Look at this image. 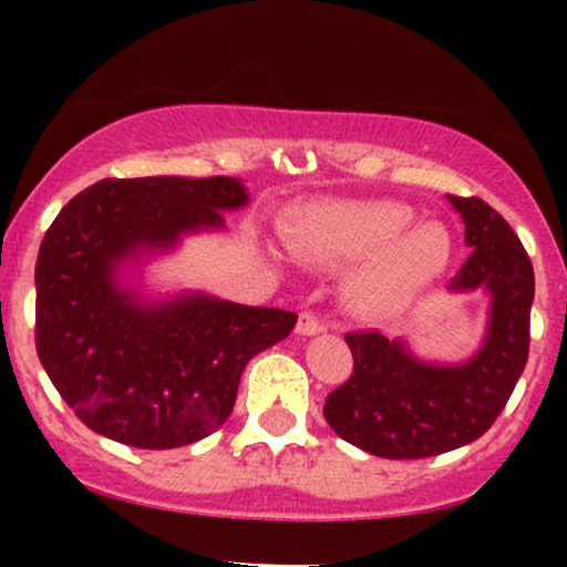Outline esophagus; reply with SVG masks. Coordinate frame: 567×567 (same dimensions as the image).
<instances>
[{
	"instance_id": "1",
	"label": "esophagus",
	"mask_w": 567,
	"mask_h": 567,
	"mask_svg": "<svg viewBox=\"0 0 567 567\" xmlns=\"http://www.w3.org/2000/svg\"><path fill=\"white\" fill-rule=\"evenodd\" d=\"M296 330H298V333H301V336H317V333H322L324 324L320 322V317H317L315 309H303L301 315H298Z\"/></svg>"
}]
</instances>
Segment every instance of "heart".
I'll return each mask as SVG.
<instances>
[{
	"instance_id": "1",
	"label": "heart",
	"mask_w": 567,
	"mask_h": 567,
	"mask_svg": "<svg viewBox=\"0 0 567 567\" xmlns=\"http://www.w3.org/2000/svg\"><path fill=\"white\" fill-rule=\"evenodd\" d=\"M288 243L309 261L362 264L351 296L365 311H394L419 296L451 264V237L440 224H413V210L386 199H341L306 207Z\"/></svg>"
}]
</instances>
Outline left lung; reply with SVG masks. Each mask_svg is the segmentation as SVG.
Returning a JSON list of instances; mask_svg holds the SVG:
<instances>
[{"mask_svg":"<svg viewBox=\"0 0 567 567\" xmlns=\"http://www.w3.org/2000/svg\"><path fill=\"white\" fill-rule=\"evenodd\" d=\"M472 256L451 290H491L483 349L464 365H424L379 330L347 333L354 370L324 400L333 432L381 458H429L483 437L523 375L530 349L533 264L514 229L480 197H447Z\"/></svg>","mask_w":567,"mask_h":567,"instance_id":"1","label":"left lung"}]
</instances>
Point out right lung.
<instances>
[{"mask_svg": "<svg viewBox=\"0 0 567 567\" xmlns=\"http://www.w3.org/2000/svg\"><path fill=\"white\" fill-rule=\"evenodd\" d=\"M237 178H106L66 202L37 256V354L76 419L130 447L165 451L231 415L243 370L298 317L207 296L138 303L114 269L245 205Z\"/></svg>", "mask_w": 567, "mask_h": 567, "instance_id": "1", "label": "right lung"}]
</instances>
